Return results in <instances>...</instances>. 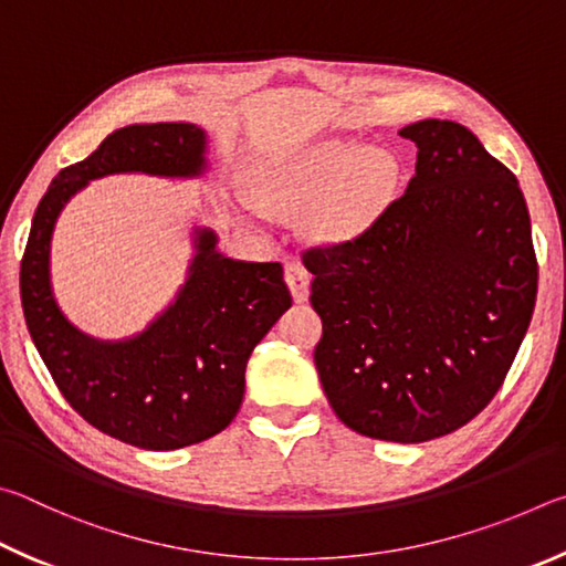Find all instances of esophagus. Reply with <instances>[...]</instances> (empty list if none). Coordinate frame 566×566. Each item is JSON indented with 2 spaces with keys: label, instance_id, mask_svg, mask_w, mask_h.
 <instances>
[{
  "label": "esophagus",
  "instance_id": "esophagus-1",
  "mask_svg": "<svg viewBox=\"0 0 566 566\" xmlns=\"http://www.w3.org/2000/svg\"><path fill=\"white\" fill-rule=\"evenodd\" d=\"M285 283L293 293L295 303H305L311 293V273L305 271V265L301 261H289L285 263Z\"/></svg>",
  "mask_w": 566,
  "mask_h": 566
}]
</instances>
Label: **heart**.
Listing matches in <instances>:
<instances>
[{
  "instance_id": "b5f03b06",
  "label": "heart",
  "mask_w": 566,
  "mask_h": 566,
  "mask_svg": "<svg viewBox=\"0 0 566 566\" xmlns=\"http://www.w3.org/2000/svg\"><path fill=\"white\" fill-rule=\"evenodd\" d=\"M398 156L358 138H325L268 161L258 176L263 203L283 211L315 206L313 231L343 243L378 221L398 193Z\"/></svg>"
}]
</instances>
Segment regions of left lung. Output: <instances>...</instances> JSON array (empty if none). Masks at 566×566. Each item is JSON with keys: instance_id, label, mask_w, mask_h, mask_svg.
I'll return each mask as SVG.
<instances>
[{"instance_id": "left-lung-1", "label": "left lung", "mask_w": 566, "mask_h": 566, "mask_svg": "<svg viewBox=\"0 0 566 566\" xmlns=\"http://www.w3.org/2000/svg\"><path fill=\"white\" fill-rule=\"evenodd\" d=\"M418 146L400 198L358 238L303 251L323 321L315 368L365 438L428 442L480 415L530 328L537 255L507 166L470 128H400Z\"/></svg>"}]
</instances>
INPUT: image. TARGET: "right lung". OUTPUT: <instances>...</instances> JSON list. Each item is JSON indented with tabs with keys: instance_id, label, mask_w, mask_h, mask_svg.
I'll return each instance as SVG.
<instances>
[{
	"instance_id": "right-lung-1",
	"label": "right lung",
	"mask_w": 566,
	"mask_h": 566,
	"mask_svg": "<svg viewBox=\"0 0 566 566\" xmlns=\"http://www.w3.org/2000/svg\"><path fill=\"white\" fill-rule=\"evenodd\" d=\"M206 166V132L196 124L116 128L46 188L19 271L27 328L59 392L96 430L142 450H178L231 424L248 358L293 303L283 265L226 258L211 228H196V255L176 301L134 338L96 340L59 311L49 245L69 198L94 178H196Z\"/></svg>"
}]
</instances>
